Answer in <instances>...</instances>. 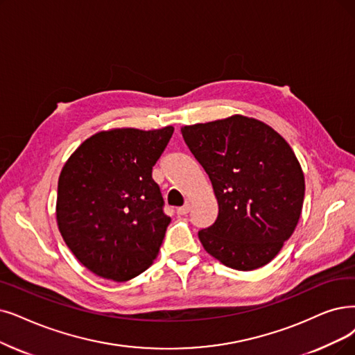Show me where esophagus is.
<instances>
[{"label":"esophagus","instance_id":"esophagus-1","mask_svg":"<svg viewBox=\"0 0 355 355\" xmlns=\"http://www.w3.org/2000/svg\"><path fill=\"white\" fill-rule=\"evenodd\" d=\"M189 211H191V204H189V202H187L185 205H182V207H179V208L176 209L178 216H187Z\"/></svg>","mask_w":355,"mask_h":355}]
</instances>
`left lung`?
<instances>
[{
    "label": "left lung",
    "mask_w": 355,
    "mask_h": 355,
    "mask_svg": "<svg viewBox=\"0 0 355 355\" xmlns=\"http://www.w3.org/2000/svg\"><path fill=\"white\" fill-rule=\"evenodd\" d=\"M212 183L218 217L198 233L223 265L252 271L271 262L302 216L304 173L274 128L243 115L180 128Z\"/></svg>",
    "instance_id": "left-lung-1"
}]
</instances>
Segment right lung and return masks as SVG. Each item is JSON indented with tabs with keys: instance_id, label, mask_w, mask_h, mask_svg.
<instances>
[{
	"instance_id": "obj_1",
	"label": "right lung",
	"mask_w": 355,
	"mask_h": 355,
	"mask_svg": "<svg viewBox=\"0 0 355 355\" xmlns=\"http://www.w3.org/2000/svg\"><path fill=\"white\" fill-rule=\"evenodd\" d=\"M175 128H113L78 146L58 179L56 224L93 274L128 281L157 258L170 223L151 170Z\"/></svg>"
}]
</instances>
